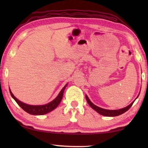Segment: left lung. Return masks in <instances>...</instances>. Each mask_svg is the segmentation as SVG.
<instances>
[{"label":"left lung","mask_w":148,"mask_h":148,"mask_svg":"<svg viewBox=\"0 0 148 148\" xmlns=\"http://www.w3.org/2000/svg\"><path fill=\"white\" fill-rule=\"evenodd\" d=\"M139 94H138V97H136V99L138 98V97ZM86 98L87 103L89 104V106H91L92 109L95 110L97 112H98L99 114L102 115V116H107V117L117 116H119V115H121L122 114L125 113V112H127V110H128L132 106V104L134 103V102L135 101V100L133 102H132V103L130 104L129 106L125 107V108H123L119 109V110H106V109L102 108H100L99 106H96V105H95L91 101H90L89 99V97H87V95H86Z\"/></svg>","instance_id":"left-lung-1"}]
</instances>
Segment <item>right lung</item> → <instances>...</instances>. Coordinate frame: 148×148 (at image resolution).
<instances>
[{
  "instance_id": "obj_1",
  "label": "right lung",
  "mask_w": 148,
  "mask_h": 148,
  "mask_svg": "<svg viewBox=\"0 0 148 148\" xmlns=\"http://www.w3.org/2000/svg\"><path fill=\"white\" fill-rule=\"evenodd\" d=\"M68 84H66L64 86L63 88L61 89V91H60L59 95H57V97L53 101L49 102L46 104L44 105H29L24 103V102L19 101L16 97L14 96L12 93L10 89V92L12 98H13L15 101H16L17 104L23 109L24 111H25L27 113L32 115H36V116H40V115H44L46 114L49 112H51L52 110L56 109V108L59 106V104L61 102V100L62 99V96H63L64 91L66 87L67 86Z\"/></svg>"
}]
</instances>
